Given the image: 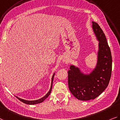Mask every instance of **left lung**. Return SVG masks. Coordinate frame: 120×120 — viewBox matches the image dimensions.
I'll list each match as a JSON object with an SVG mask.
<instances>
[{"label":"left lung","instance_id":"left-lung-1","mask_svg":"<svg viewBox=\"0 0 120 120\" xmlns=\"http://www.w3.org/2000/svg\"><path fill=\"white\" fill-rule=\"evenodd\" d=\"M92 28L99 42L97 65L90 74H84L78 68L71 65L68 71V85L71 93L78 100L94 99L105 91L109 84L112 70L110 48L102 29L92 21Z\"/></svg>","mask_w":120,"mask_h":120}]
</instances>
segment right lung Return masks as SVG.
Returning a JSON list of instances; mask_svg holds the SVG:
<instances>
[{
	"instance_id": "1",
	"label": "right lung",
	"mask_w": 120,
	"mask_h": 120,
	"mask_svg": "<svg viewBox=\"0 0 120 120\" xmlns=\"http://www.w3.org/2000/svg\"><path fill=\"white\" fill-rule=\"evenodd\" d=\"M54 75H55V73L54 75H53L52 77V79H51V87L50 88V90L48 92V93L46 94V95L45 96H44L43 97H42V98L38 99V100H33V101H28V100H24V99H21L20 98L18 97L15 96V97L16 98H18V99L20 101H22V102L25 103L26 104H27V105H34V104H40V103L42 102L43 101H45L46 98H47V97L49 96V95L50 94V93L51 92V90H52V82H53V80H54Z\"/></svg>"
}]
</instances>
